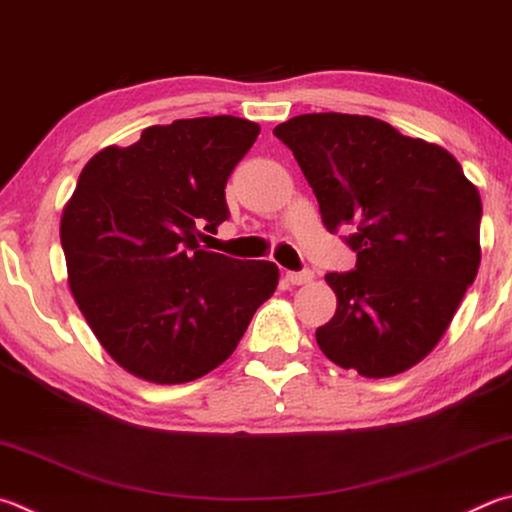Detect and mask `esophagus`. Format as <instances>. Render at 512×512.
Segmentation results:
<instances>
[{"instance_id": "esophagus-1", "label": "esophagus", "mask_w": 512, "mask_h": 512, "mask_svg": "<svg viewBox=\"0 0 512 512\" xmlns=\"http://www.w3.org/2000/svg\"><path fill=\"white\" fill-rule=\"evenodd\" d=\"M313 280V273L311 271H300V273H286V282H291L293 286H302V284H309Z\"/></svg>"}]
</instances>
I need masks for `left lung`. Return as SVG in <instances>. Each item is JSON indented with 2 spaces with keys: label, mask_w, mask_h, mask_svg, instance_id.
<instances>
[{
  "label": "left lung",
  "mask_w": 512,
  "mask_h": 512,
  "mask_svg": "<svg viewBox=\"0 0 512 512\" xmlns=\"http://www.w3.org/2000/svg\"><path fill=\"white\" fill-rule=\"evenodd\" d=\"M273 134L302 167L327 230L356 226V271L324 275L338 309L315 331L318 347L365 378L403 374L439 345L477 277V185L445 147L371 116L302 114Z\"/></svg>",
  "instance_id": "obj_1"
}]
</instances>
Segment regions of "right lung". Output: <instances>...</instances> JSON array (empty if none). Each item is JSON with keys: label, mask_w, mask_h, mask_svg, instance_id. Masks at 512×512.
<instances>
[{"label": "right lung", "mask_w": 512, "mask_h": 512, "mask_svg": "<svg viewBox=\"0 0 512 512\" xmlns=\"http://www.w3.org/2000/svg\"><path fill=\"white\" fill-rule=\"evenodd\" d=\"M257 136L246 118H185L82 167L60 219L67 282L102 349L136 378L210 374L275 293L273 262L201 246V228L228 219L226 181Z\"/></svg>", "instance_id": "right-lung-1"}]
</instances>
